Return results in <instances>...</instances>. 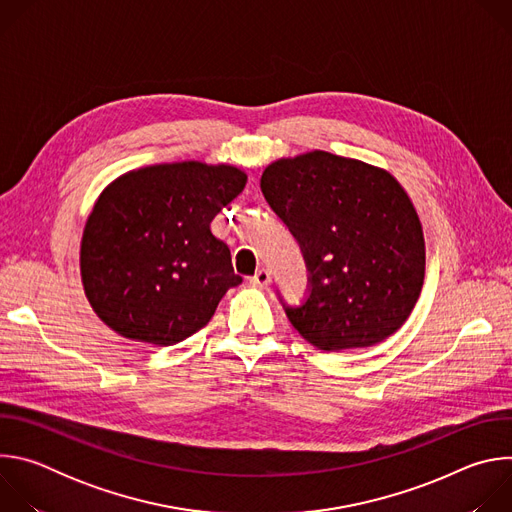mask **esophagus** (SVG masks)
Instances as JSON below:
<instances>
[{"mask_svg":"<svg viewBox=\"0 0 512 512\" xmlns=\"http://www.w3.org/2000/svg\"><path fill=\"white\" fill-rule=\"evenodd\" d=\"M251 283L253 285H259V287H267L271 283V273L267 269H259L253 277H251Z\"/></svg>","mask_w":512,"mask_h":512,"instance_id":"34e87169","label":"esophagus"}]
</instances>
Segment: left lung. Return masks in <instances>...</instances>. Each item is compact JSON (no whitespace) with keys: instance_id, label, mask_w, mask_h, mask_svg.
I'll use <instances>...</instances> for the list:
<instances>
[{"instance_id":"obj_1","label":"left lung","mask_w":512,"mask_h":512,"mask_svg":"<svg viewBox=\"0 0 512 512\" xmlns=\"http://www.w3.org/2000/svg\"><path fill=\"white\" fill-rule=\"evenodd\" d=\"M261 190L300 243L310 271L308 300L285 308L300 336L340 352L395 334L425 277L421 221L397 178L314 150L271 162Z\"/></svg>"}]
</instances>
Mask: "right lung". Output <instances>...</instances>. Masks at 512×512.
Returning <instances> with one entry per match:
<instances>
[{
	"instance_id": "right-lung-1",
	"label": "right lung",
	"mask_w": 512,
	"mask_h": 512,
	"mask_svg": "<svg viewBox=\"0 0 512 512\" xmlns=\"http://www.w3.org/2000/svg\"><path fill=\"white\" fill-rule=\"evenodd\" d=\"M247 174L196 160L145 166L97 198L81 241V279L95 314L119 336L172 346L204 328L243 279L212 218Z\"/></svg>"
}]
</instances>
